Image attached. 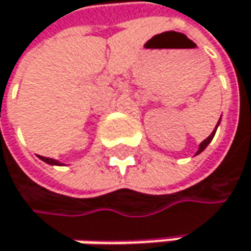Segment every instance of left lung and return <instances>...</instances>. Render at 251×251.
I'll return each mask as SVG.
<instances>
[{
	"instance_id": "8db88e82",
	"label": "left lung",
	"mask_w": 251,
	"mask_h": 251,
	"mask_svg": "<svg viewBox=\"0 0 251 251\" xmlns=\"http://www.w3.org/2000/svg\"><path fill=\"white\" fill-rule=\"evenodd\" d=\"M218 125H220V120H218V123H217V126H215V129L212 131V134L206 138V140H203V141H201L200 144H199V151L196 152V155H199L200 152H203L205 149H206V146H208V144L212 141V138H214V135H215V131H217V128H218Z\"/></svg>"
}]
</instances>
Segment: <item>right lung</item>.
I'll return each instance as SVG.
<instances>
[{"mask_svg":"<svg viewBox=\"0 0 251 251\" xmlns=\"http://www.w3.org/2000/svg\"><path fill=\"white\" fill-rule=\"evenodd\" d=\"M42 161H45L46 164H50V166H64L63 162H60V161H57V159H52V158H46V156H40V155H37Z\"/></svg>","mask_w":251,"mask_h":251,"instance_id":"add662e5","label":"right lung"}]
</instances>
